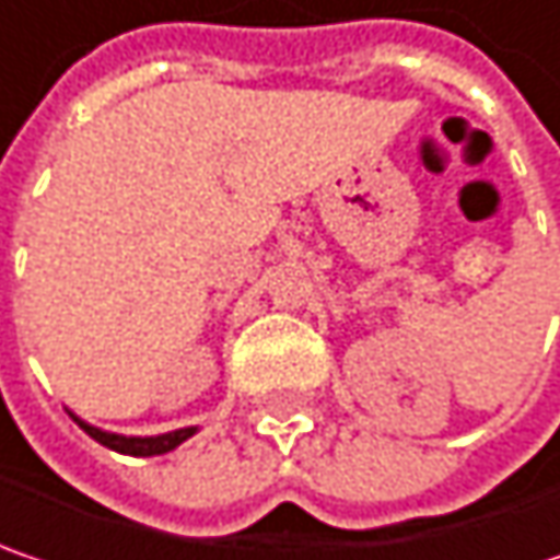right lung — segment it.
Here are the masks:
<instances>
[{
    "instance_id": "right-lung-1",
    "label": "right lung",
    "mask_w": 560,
    "mask_h": 560,
    "mask_svg": "<svg viewBox=\"0 0 560 560\" xmlns=\"http://www.w3.org/2000/svg\"><path fill=\"white\" fill-rule=\"evenodd\" d=\"M75 418V415H72ZM75 424L82 428L88 438H94L97 444L110 446L116 453H126V456H161V453H171L174 446H180L186 438L196 434V428H180V431H171V434H158V438H122V434H110V431H101L94 424H88L82 418H75Z\"/></svg>"
}]
</instances>
